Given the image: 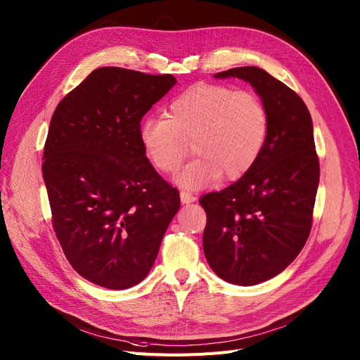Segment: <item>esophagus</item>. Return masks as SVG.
Instances as JSON below:
<instances>
[{"instance_id": "34e87169", "label": "esophagus", "mask_w": 360, "mask_h": 360, "mask_svg": "<svg viewBox=\"0 0 360 360\" xmlns=\"http://www.w3.org/2000/svg\"><path fill=\"white\" fill-rule=\"evenodd\" d=\"M179 197H181L182 204H190V202H194V201L197 200L195 195H193V194H190V193H186V191H181Z\"/></svg>"}]
</instances>
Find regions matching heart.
<instances>
[{"label":"heart","instance_id":"b5f03b06","mask_svg":"<svg viewBox=\"0 0 360 360\" xmlns=\"http://www.w3.org/2000/svg\"><path fill=\"white\" fill-rule=\"evenodd\" d=\"M270 132L264 101L251 90L197 84L169 103L166 118L147 117L139 140L147 160L162 174H174L190 153L195 158L175 178L185 190L238 179L254 167Z\"/></svg>","mask_w":360,"mask_h":360}]
</instances>
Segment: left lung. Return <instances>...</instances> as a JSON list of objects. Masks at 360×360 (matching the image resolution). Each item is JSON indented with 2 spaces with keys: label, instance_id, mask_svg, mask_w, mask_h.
<instances>
[{
  "label": "left lung",
  "instance_id": "1",
  "mask_svg": "<svg viewBox=\"0 0 360 360\" xmlns=\"http://www.w3.org/2000/svg\"><path fill=\"white\" fill-rule=\"evenodd\" d=\"M229 77L254 87L269 109L270 132L250 172L200 198L207 213L202 248L220 278L254 286L281 273L304 248L319 162L311 113L290 87L258 67L214 74V79Z\"/></svg>",
  "mask_w": 360,
  "mask_h": 360
}]
</instances>
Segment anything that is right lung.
<instances>
[{
	"label": "right lung",
	"mask_w": 360,
	"mask_h": 360,
	"mask_svg": "<svg viewBox=\"0 0 360 360\" xmlns=\"http://www.w3.org/2000/svg\"><path fill=\"white\" fill-rule=\"evenodd\" d=\"M175 84L172 74L102 67L52 115L42 165L52 226L72 269L98 286L140 283L179 210L139 140L141 118Z\"/></svg>",
	"instance_id": "1"
}]
</instances>
